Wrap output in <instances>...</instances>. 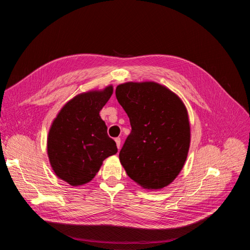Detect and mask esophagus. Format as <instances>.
<instances>
[{
    "label": "esophagus",
    "instance_id": "obj_1",
    "mask_svg": "<svg viewBox=\"0 0 250 250\" xmlns=\"http://www.w3.org/2000/svg\"><path fill=\"white\" fill-rule=\"evenodd\" d=\"M115 141H116L118 149H121V139H120V138H117V139H115Z\"/></svg>",
    "mask_w": 250,
    "mask_h": 250
}]
</instances>
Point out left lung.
Segmentation results:
<instances>
[{
    "label": "left lung",
    "instance_id": "1",
    "mask_svg": "<svg viewBox=\"0 0 250 250\" xmlns=\"http://www.w3.org/2000/svg\"><path fill=\"white\" fill-rule=\"evenodd\" d=\"M116 97L131 125L119 154L127 175L147 190L169 186L183 170L190 149L191 127L185 103L154 81L121 83Z\"/></svg>",
    "mask_w": 250,
    "mask_h": 250
}]
</instances>
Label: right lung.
Masks as SVG:
<instances>
[{"label":"right lung","mask_w":250,"mask_h":250,"mask_svg":"<svg viewBox=\"0 0 250 250\" xmlns=\"http://www.w3.org/2000/svg\"><path fill=\"white\" fill-rule=\"evenodd\" d=\"M112 93L110 84L76 95L63 105L50 126L47 152L52 170L73 187L89 183L105 158L118 152L100 117Z\"/></svg>","instance_id":"right-lung-1"}]
</instances>
